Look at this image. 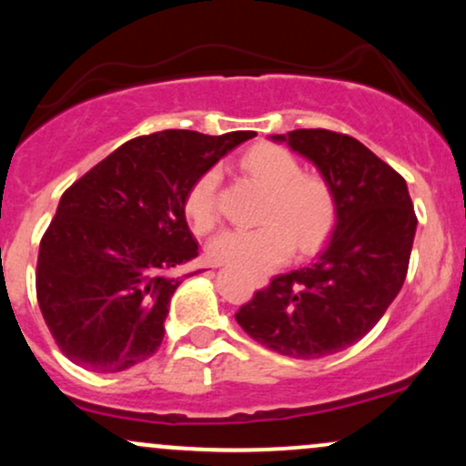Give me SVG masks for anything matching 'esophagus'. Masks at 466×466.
I'll return each instance as SVG.
<instances>
[{
  "label": "esophagus",
  "mask_w": 466,
  "mask_h": 466,
  "mask_svg": "<svg viewBox=\"0 0 466 466\" xmlns=\"http://www.w3.org/2000/svg\"><path fill=\"white\" fill-rule=\"evenodd\" d=\"M267 280H263V278H258V280H256V287H263Z\"/></svg>",
  "instance_id": "34e87169"
}]
</instances>
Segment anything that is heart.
Segmentation results:
<instances>
[{
    "label": "heart",
    "instance_id": "1",
    "mask_svg": "<svg viewBox=\"0 0 466 466\" xmlns=\"http://www.w3.org/2000/svg\"><path fill=\"white\" fill-rule=\"evenodd\" d=\"M245 173L267 188L260 210L263 226L226 229L210 240V256L249 274L285 263L293 248L313 251L333 226V195L322 177L302 173L293 153L278 144H256L240 159ZM221 175L208 168L195 179L184 201V212L195 232H210L218 221Z\"/></svg>",
    "mask_w": 466,
    "mask_h": 466
}]
</instances>
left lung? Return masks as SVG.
Wrapping results in <instances>:
<instances>
[{
    "instance_id": "1",
    "label": "left lung",
    "mask_w": 466,
    "mask_h": 466,
    "mask_svg": "<svg viewBox=\"0 0 466 466\" xmlns=\"http://www.w3.org/2000/svg\"><path fill=\"white\" fill-rule=\"evenodd\" d=\"M271 137L324 175L335 232L313 265L276 276L234 318L265 349L318 360L360 341L397 298L414 243V206L397 170L346 133L296 129Z\"/></svg>"
}]
</instances>
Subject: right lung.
Returning <instances> with one entry per match:
<instances>
[{
	"label": "right lung",
	"instance_id": "obj_1",
	"mask_svg": "<svg viewBox=\"0 0 466 466\" xmlns=\"http://www.w3.org/2000/svg\"><path fill=\"white\" fill-rule=\"evenodd\" d=\"M254 131L168 129L133 137L63 192L36 260V300L56 346L120 372L164 339L179 265L199 254L184 201L201 173Z\"/></svg>",
	"mask_w": 466,
	"mask_h": 466
}]
</instances>
